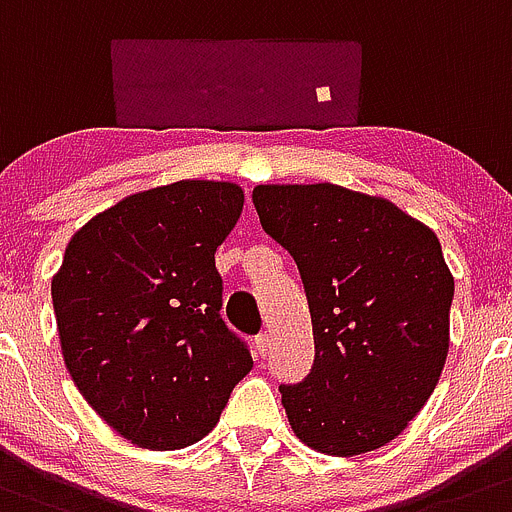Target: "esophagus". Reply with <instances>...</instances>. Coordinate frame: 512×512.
Masks as SVG:
<instances>
[{"instance_id": "esophagus-1", "label": "esophagus", "mask_w": 512, "mask_h": 512, "mask_svg": "<svg viewBox=\"0 0 512 512\" xmlns=\"http://www.w3.org/2000/svg\"><path fill=\"white\" fill-rule=\"evenodd\" d=\"M255 354L260 359H265L270 354V336L267 334H257L255 336Z\"/></svg>"}]
</instances>
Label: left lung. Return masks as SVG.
Here are the masks:
<instances>
[{
    "label": "left lung",
    "instance_id": "1",
    "mask_svg": "<svg viewBox=\"0 0 512 512\" xmlns=\"http://www.w3.org/2000/svg\"><path fill=\"white\" fill-rule=\"evenodd\" d=\"M252 201L296 260L311 311V372L280 385L293 434L329 457L390 444L449 352L454 278L439 237L393 201L334 183L257 186Z\"/></svg>",
    "mask_w": 512,
    "mask_h": 512
}]
</instances>
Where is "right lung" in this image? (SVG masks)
Wrapping results in <instances>:
<instances>
[{
  "instance_id": "right-lung-1",
  "label": "right lung",
  "mask_w": 512,
  "mask_h": 512,
  "mask_svg": "<svg viewBox=\"0 0 512 512\" xmlns=\"http://www.w3.org/2000/svg\"><path fill=\"white\" fill-rule=\"evenodd\" d=\"M245 191L178 181L132 193L71 237L53 275L63 362L78 393L142 449H183L216 426L247 372V344L219 316L214 252Z\"/></svg>"
}]
</instances>
